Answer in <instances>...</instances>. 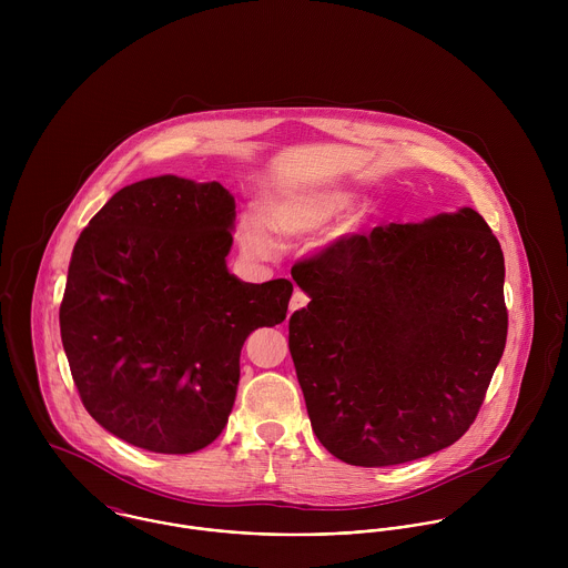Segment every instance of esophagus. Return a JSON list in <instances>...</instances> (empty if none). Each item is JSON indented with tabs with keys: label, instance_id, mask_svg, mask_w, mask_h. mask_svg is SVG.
Here are the masks:
<instances>
[{
	"label": "esophagus",
	"instance_id": "obj_1",
	"mask_svg": "<svg viewBox=\"0 0 568 568\" xmlns=\"http://www.w3.org/2000/svg\"><path fill=\"white\" fill-rule=\"evenodd\" d=\"M308 302H311V300H308V295H306V293H302V291L297 288V291L293 293V297H291V313H293V311L304 308Z\"/></svg>",
	"mask_w": 568,
	"mask_h": 568
}]
</instances>
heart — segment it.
<instances>
[{
    "label": "heart",
    "mask_w": 568,
    "mask_h": 568,
    "mask_svg": "<svg viewBox=\"0 0 568 568\" xmlns=\"http://www.w3.org/2000/svg\"><path fill=\"white\" fill-rule=\"evenodd\" d=\"M352 199H354L352 192L341 187H322V190L277 196L266 205V212H264L266 223L260 219H244L239 230V239L246 253L255 257H271L277 244L265 227L266 224L282 236H306L322 230L343 210H347ZM363 219H365L363 210H356L354 214H349L341 227V234L356 232Z\"/></svg>",
    "instance_id": "obj_1"
}]
</instances>
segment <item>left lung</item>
<instances>
[{"label": "left lung", "mask_w": 568, "mask_h": 568, "mask_svg": "<svg viewBox=\"0 0 568 568\" xmlns=\"http://www.w3.org/2000/svg\"><path fill=\"white\" fill-rule=\"evenodd\" d=\"M291 275L311 304L288 347L336 459L406 464L470 428L507 338L505 260L479 212L343 236Z\"/></svg>", "instance_id": "obj_1"}]
</instances>
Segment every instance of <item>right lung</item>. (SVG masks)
Returning a JSON list of instances; mask_svg holds the SVG:
<instances>
[{
    "mask_svg": "<svg viewBox=\"0 0 568 568\" xmlns=\"http://www.w3.org/2000/svg\"><path fill=\"white\" fill-rule=\"evenodd\" d=\"M236 201L163 174L115 192L74 244L61 338L89 415L115 437L187 455L225 428L241 349L286 320L293 284L227 271Z\"/></svg>",
    "mask_w": 568,
    "mask_h": 568,
    "instance_id": "add662e5",
    "label": "right lung"
}]
</instances>
